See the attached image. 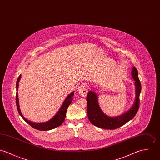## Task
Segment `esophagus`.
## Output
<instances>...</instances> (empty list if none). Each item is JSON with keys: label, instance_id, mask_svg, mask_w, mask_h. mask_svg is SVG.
Segmentation results:
<instances>
[{"label": "esophagus", "instance_id": "1", "mask_svg": "<svg viewBox=\"0 0 160 160\" xmlns=\"http://www.w3.org/2000/svg\"><path fill=\"white\" fill-rule=\"evenodd\" d=\"M87 91H88V88L86 85H81L78 88V92L82 97L86 96Z\"/></svg>", "mask_w": 160, "mask_h": 160}]
</instances>
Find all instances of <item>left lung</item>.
<instances>
[{
	"instance_id": "obj_1",
	"label": "left lung",
	"mask_w": 160,
	"mask_h": 160,
	"mask_svg": "<svg viewBox=\"0 0 160 160\" xmlns=\"http://www.w3.org/2000/svg\"><path fill=\"white\" fill-rule=\"evenodd\" d=\"M131 75L135 81V100L132 107L117 117L107 116L99 107L98 94L92 91H89L87 96L88 117L92 124L100 128L115 129L126 124L134 117L139 107V96L141 91V85L138 77V72L135 67H132Z\"/></svg>"
}]
</instances>
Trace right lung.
Segmentation results:
<instances>
[{
	"label": "right lung",
	"mask_w": 160,
	"mask_h": 160,
	"mask_svg": "<svg viewBox=\"0 0 160 160\" xmlns=\"http://www.w3.org/2000/svg\"><path fill=\"white\" fill-rule=\"evenodd\" d=\"M21 77V75H19V76L18 78V80L17 81L16 87H17V91H18L19 82L20 80ZM73 95H74V92L73 91L66 97V98L65 99L64 101L63 102L62 106L60 107L59 111L56 113V114L54 116L52 119H50V120H48L46 122H43V123H35V122H31V121L27 120L22 115V113L20 110V108H19L18 92H17L16 103H17L18 113L26 123H28V124H29L30 126H31L34 129L40 130V131H48V130L53 129L54 128H56L61 126L64 122V121L65 120V117H66L68 108L72 102Z\"/></svg>",
	"instance_id": "add662e5"
}]
</instances>
